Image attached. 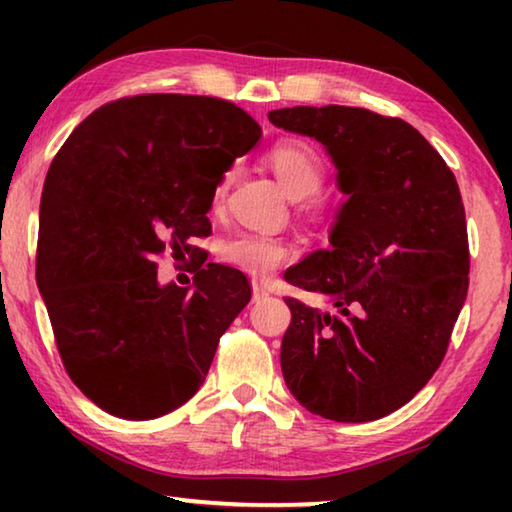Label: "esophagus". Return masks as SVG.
Segmentation results:
<instances>
[{"mask_svg": "<svg viewBox=\"0 0 512 512\" xmlns=\"http://www.w3.org/2000/svg\"><path fill=\"white\" fill-rule=\"evenodd\" d=\"M268 293H271V291H268L266 284H262V282H253V300H255V302L264 300V298L268 296Z\"/></svg>", "mask_w": 512, "mask_h": 512, "instance_id": "34e87169", "label": "esophagus"}]
</instances>
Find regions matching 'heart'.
Segmentation results:
<instances>
[{
	"label": "heart",
	"instance_id": "heart-1",
	"mask_svg": "<svg viewBox=\"0 0 512 512\" xmlns=\"http://www.w3.org/2000/svg\"><path fill=\"white\" fill-rule=\"evenodd\" d=\"M268 162L275 169L277 178L287 187V192L293 198H305L316 194L325 183V162L314 146L293 140H280L271 146L268 151ZM237 176V169L230 167L221 173L212 189V205L219 207L232 180ZM219 257L225 264L239 268V271L253 273V275H268L280 266L284 259L289 257V244L280 237L268 235V232L259 230H244L237 235L225 237L219 244Z\"/></svg>",
	"mask_w": 512,
	"mask_h": 512
}]
</instances>
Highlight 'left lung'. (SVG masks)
I'll return each mask as SVG.
<instances>
[{"instance_id":"1","label":"left lung","mask_w":512,"mask_h":512,"mask_svg":"<svg viewBox=\"0 0 512 512\" xmlns=\"http://www.w3.org/2000/svg\"><path fill=\"white\" fill-rule=\"evenodd\" d=\"M268 119L323 144L348 194L332 248L284 273L336 307L329 314L287 298L284 381L320 418L379 420L433 377L467 298L470 246L458 183L404 119L350 106L282 108Z\"/></svg>"}]
</instances>
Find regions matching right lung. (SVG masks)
<instances>
[{"mask_svg":"<svg viewBox=\"0 0 512 512\" xmlns=\"http://www.w3.org/2000/svg\"><path fill=\"white\" fill-rule=\"evenodd\" d=\"M259 135L230 101L137 94L85 117L51 162L36 280L69 379L106 413L153 420L183 406L248 305L237 268L201 264L192 289L160 287L155 259L210 235L216 180Z\"/></svg>","mask_w":512,"mask_h":512,"instance_id":"1","label":"right lung"}]
</instances>
